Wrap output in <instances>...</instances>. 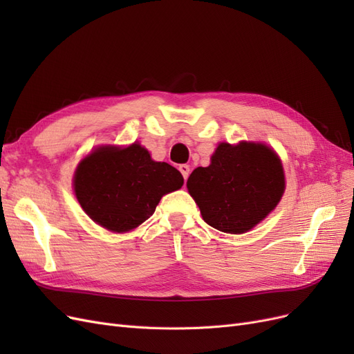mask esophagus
Here are the masks:
<instances>
[{
    "label": "esophagus",
    "instance_id": "1",
    "mask_svg": "<svg viewBox=\"0 0 354 354\" xmlns=\"http://www.w3.org/2000/svg\"><path fill=\"white\" fill-rule=\"evenodd\" d=\"M178 169H180L181 176L185 177V180H187V177H189V174H190V167L186 165V164H181V165L178 167Z\"/></svg>",
    "mask_w": 354,
    "mask_h": 354
}]
</instances>
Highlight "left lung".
I'll return each instance as SVG.
<instances>
[{"label": "left lung", "mask_w": 354, "mask_h": 354, "mask_svg": "<svg viewBox=\"0 0 354 354\" xmlns=\"http://www.w3.org/2000/svg\"><path fill=\"white\" fill-rule=\"evenodd\" d=\"M202 218L224 233L252 229L281 201L285 177L281 159L259 143L218 145L209 167H198L187 178Z\"/></svg>", "instance_id": "obj_1"}]
</instances>
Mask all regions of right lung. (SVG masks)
I'll list each match as a JSON object with an SVG mask.
<instances>
[{
	"label": "right lung",
	"mask_w": 354,
	"mask_h": 354,
	"mask_svg": "<svg viewBox=\"0 0 354 354\" xmlns=\"http://www.w3.org/2000/svg\"><path fill=\"white\" fill-rule=\"evenodd\" d=\"M183 176L155 162L140 145L99 147L78 165L75 195L90 218L112 232H128L155 212L160 198L183 186Z\"/></svg>",
	"instance_id": "right-lung-1"
}]
</instances>
